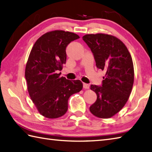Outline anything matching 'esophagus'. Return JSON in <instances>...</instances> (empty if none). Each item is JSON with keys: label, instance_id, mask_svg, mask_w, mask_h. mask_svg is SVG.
<instances>
[{"label": "esophagus", "instance_id": "esophagus-1", "mask_svg": "<svg viewBox=\"0 0 152 152\" xmlns=\"http://www.w3.org/2000/svg\"><path fill=\"white\" fill-rule=\"evenodd\" d=\"M83 88H84V89H89V85L88 84V83H83Z\"/></svg>", "mask_w": 152, "mask_h": 152}]
</instances>
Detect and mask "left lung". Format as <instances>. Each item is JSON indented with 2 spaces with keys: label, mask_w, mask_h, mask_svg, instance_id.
Wrapping results in <instances>:
<instances>
[{
  "label": "left lung",
  "mask_w": 152,
  "mask_h": 152,
  "mask_svg": "<svg viewBox=\"0 0 152 152\" xmlns=\"http://www.w3.org/2000/svg\"><path fill=\"white\" fill-rule=\"evenodd\" d=\"M94 56L96 66L104 70L102 86L91 85L97 96L89 108L96 117L106 119L117 114L127 102L134 83L133 60L123 42L107 34H89L82 37Z\"/></svg>",
  "instance_id": "obj_1"
}]
</instances>
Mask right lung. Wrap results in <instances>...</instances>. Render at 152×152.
Segmentation results:
<instances>
[{
  "label": "right lung",
  "instance_id": "right-lung-1",
  "mask_svg": "<svg viewBox=\"0 0 152 152\" xmlns=\"http://www.w3.org/2000/svg\"><path fill=\"white\" fill-rule=\"evenodd\" d=\"M78 34L56 30L45 33L34 43L28 56L25 76L30 97L40 114L50 119L65 114L68 100L80 92L83 83L60 77L58 70L66 63V48Z\"/></svg>",
  "mask_w": 152,
  "mask_h": 152
}]
</instances>
